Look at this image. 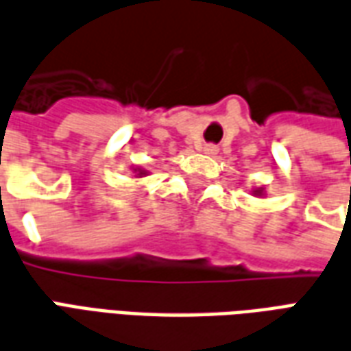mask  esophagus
<instances>
[{"mask_svg": "<svg viewBox=\"0 0 351 351\" xmlns=\"http://www.w3.org/2000/svg\"><path fill=\"white\" fill-rule=\"evenodd\" d=\"M201 152L206 154V156H216V154H218V146L205 145L203 148H201Z\"/></svg>", "mask_w": 351, "mask_h": 351, "instance_id": "obj_1", "label": "esophagus"}]
</instances>
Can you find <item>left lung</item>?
<instances>
[{"label":"left lung","instance_id":"1","mask_svg":"<svg viewBox=\"0 0 351 351\" xmlns=\"http://www.w3.org/2000/svg\"><path fill=\"white\" fill-rule=\"evenodd\" d=\"M252 193H254V195H256V197H261V195H265L263 188H256V190L252 191Z\"/></svg>","mask_w":351,"mask_h":351}]
</instances>
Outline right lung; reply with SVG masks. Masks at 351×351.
Segmentation results:
<instances>
[{
  "label": "right lung",
  "instance_id": "right-lung-1",
  "mask_svg": "<svg viewBox=\"0 0 351 351\" xmlns=\"http://www.w3.org/2000/svg\"><path fill=\"white\" fill-rule=\"evenodd\" d=\"M133 173H137V175H135L137 178H143V176H146V171H145V169H141V167L133 169Z\"/></svg>",
  "mask_w": 351,
  "mask_h": 351
}]
</instances>
